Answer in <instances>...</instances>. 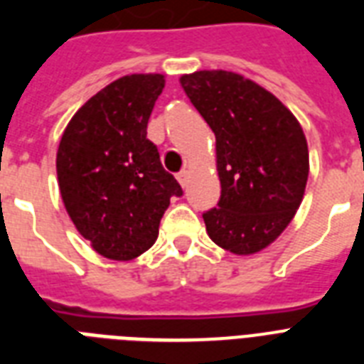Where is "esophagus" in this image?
<instances>
[{
	"label": "esophagus",
	"mask_w": 364,
	"mask_h": 364,
	"mask_svg": "<svg viewBox=\"0 0 364 364\" xmlns=\"http://www.w3.org/2000/svg\"><path fill=\"white\" fill-rule=\"evenodd\" d=\"M188 179H191V173H188V171H181V173L177 176V181H179V185H181L183 188L187 187Z\"/></svg>",
	"instance_id": "esophagus-1"
}]
</instances>
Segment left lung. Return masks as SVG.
Listing matches in <instances>:
<instances>
[{
	"instance_id": "8db88e82",
	"label": "left lung",
	"mask_w": 364,
	"mask_h": 364,
	"mask_svg": "<svg viewBox=\"0 0 364 364\" xmlns=\"http://www.w3.org/2000/svg\"><path fill=\"white\" fill-rule=\"evenodd\" d=\"M215 134L219 208L205 211L208 236L234 255L279 238L304 198L310 154L296 117L266 88L225 70L179 77Z\"/></svg>"
}]
</instances>
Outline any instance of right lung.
Instances as JSON below:
<instances>
[{"label":"right lung","instance_id":"1","mask_svg":"<svg viewBox=\"0 0 364 364\" xmlns=\"http://www.w3.org/2000/svg\"><path fill=\"white\" fill-rule=\"evenodd\" d=\"M162 73H132L96 92L65 126L56 153L65 211L98 255L132 260L159 238L176 177L160 164L147 122Z\"/></svg>","mask_w":364,"mask_h":364}]
</instances>
